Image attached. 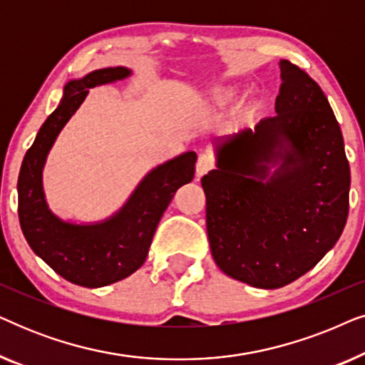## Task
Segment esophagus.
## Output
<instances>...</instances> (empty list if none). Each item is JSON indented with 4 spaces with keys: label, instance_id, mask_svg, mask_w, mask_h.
<instances>
[{
    "label": "esophagus",
    "instance_id": "obj_1",
    "mask_svg": "<svg viewBox=\"0 0 365 365\" xmlns=\"http://www.w3.org/2000/svg\"><path fill=\"white\" fill-rule=\"evenodd\" d=\"M214 168V159L209 154H201L196 163V176L202 178L204 174H207Z\"/></svg>",
    "mask_w": 365,
    "mask_h": 365
}]
</instances>
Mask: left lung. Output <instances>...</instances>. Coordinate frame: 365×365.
<instances>
[{
	"label": "left lung",
	"instance_id": "1",
	"mask_svg": "<svg viewBox=\"0 0 365 365\" xmlns=\"http://www.w3.org/2000/svg\"><path fill=\"white\" fill-rule=\"evenodd\" d=\"M276 116L217 138L201 179L209 246L229 277L279 289L316 266L341 237L351 169L326 94L281 59Z\"/></svg>",
	"mask_w": 365,
	"mask_h": 365
}]
</instances>
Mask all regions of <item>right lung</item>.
<instances>
[{
    "label": "right lung",
    "mask_w": 365,
    "mask_h": 365,
    "mask_svg": "<svg viewBox=\"0 0 365 365\" xmlns=\"http://www.w3.org/2000/svg\"><path fill=\"white\" fill-rule=\"evenodd\" d=\"M124 66L103 68L71 79L59 106L39 128L18 178V216L33 252L54 272L83 287H104L131 276L146 261L153 236L174 192L194 178L196 153L187 151L149 171L126 204L111 217L93 224L63 221L48 207L43 168L49 149L89 89L128 78Z\"/></svg>",
    "instance_id": "1"
}]
</instances>
